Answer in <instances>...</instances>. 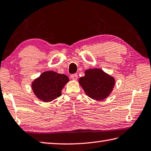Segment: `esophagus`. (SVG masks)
Segmentation results:
<instances>
[{
  "label": "esophagus",
  "instance_id": "1",
  "mask_svg": "<svg viewBox=\"0 0 151 151\" xmlns=\"http://www.w3.org/2000/svg\"><path fill=\"white\" fill-rule=\"evenodd\" d=\"M70 78H71V79H73V80L76 81L77 79H78V75H77V74H72V75H71Z\"/></svg>",
  "mask_w": 151,
  "mask_h": 151
}]
</instances>
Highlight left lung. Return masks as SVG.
<instances>
[{"mask_svg":"<svg viewBox=\"0 0 151 151\" xmlns=\"http://www.w3.org/2000/svg\"><path fill=\"white\" fill-rule=\"evenodd\" d=\"M115 78L100 68L85 71V76L79 79V83L85 94L95 101H102L112 93L115 85Z\"/></svg>","mask_w":151,"mask_h":151,"instance_id":"obj_1","label":"left lung"}]
</instances>
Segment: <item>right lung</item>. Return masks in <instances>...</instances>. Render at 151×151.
Masks as SVG:
<instances>
[{
  "mask_svg": "<svg viewBox=\"0 0 151 151\" xmlns=\"http://www.w3.org/2000/svg\"><path fill=\"white\" fill-rule=\"evenodd\" d=\"M68 77L54 71L42 72L31 83L36 97L45 102L52 101L62 95L61 91L68 82Z\"/></svg>",
  "mask_w": 151,
  "mask_h": 151,
  "instance_id": "add662e5",
  "label": "right lung"
}]
</instances>
